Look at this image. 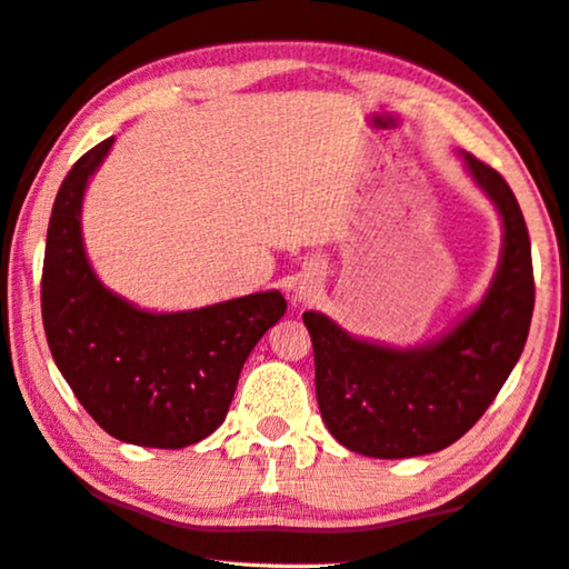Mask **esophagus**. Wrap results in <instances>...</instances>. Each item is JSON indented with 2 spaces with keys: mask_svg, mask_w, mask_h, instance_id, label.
Segmentation results:
<instances>
[{
  "mask_svg": "<svg viewBox=\"0 0 569 569\" xmlns=\"http://www.w3.org/2000/svg\"><path fill=\"white\" fill-rule=\"evenodd\" d=\"M316 293H319V283H316L313 278H308V276L298 278L296 286H293V301H296V303L313 301Z\"/></svg>",
  "mask_w": 569,
  "mask_h": 569,
  "instance_id": "obj_1",
  "label": "esophagus"
}]
</instances>
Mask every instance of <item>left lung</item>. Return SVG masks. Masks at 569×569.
Listing matches in <instances>:
<instances>
[{"label": "left lung", "instance_id": "obj_1", "mask_svg": "<svg viewBox=\"0 0 569 569\" xmlns=\"http://www.w3.org/2000/svg\"><path fill=\"white\" fill-rule=\"evenodd\" d=\"M459 158L502 223L499 263L485 296L437 339L413 346L361 339L331 316L303 313L323 423L356 455L407 459L455 445L495 401L522 356L535 308L522 210L497 170L465 150Z\"/></svg>", "mask_w": 569, "mask_h": 569}]
</instances>
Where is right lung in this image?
Wrapping results in <instances>:
<instances>
[{
	"label": "right lung",
	"mask_w": 569,
	"mask_h": 569,
	"mask_svg": "<svg viewBox=\"0 0 569 569\" xmlns=\"http://www.w3.org/2000/svg\"><path fill=\"white\" fill-rule=\"evenodd\" d=\"M114 138L74 162L47 228L42 321L57 369L77 401L124 445L182 449L223 423L240 369L281 321V291L150 311L94 273L82 236L84 192Z\"/></svg>",
	"instance_id": "add662e5"
}]
</instances>
